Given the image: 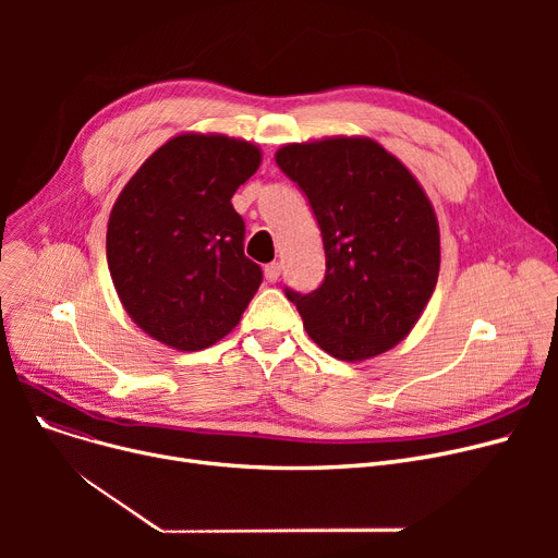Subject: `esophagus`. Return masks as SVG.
Here are the masks:
<instances>
[{
  "label": "esophagus",
  "mask_w": 558,
  "mask_h": 558,
  "mask_svg": "<svg viewBox=\"0 0 558 558\" xmlns=\"http://www.w3.org/2000/svg\"><path fill=\"white\" fill-rule=\"evenodd\" d=\"M264 278H267V282H276L280 278V264L278 262H271L264 267Z\"/></svg>",
  "instance_id": "esophagus-1"
}]
</instances>
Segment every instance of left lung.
Masks as SVG:
<instances>
[{
  "instance_id": "obj_1",
  "label": "left lung",
  "mask_w": 558,
  "mask_h": 558,
  "mask_svg": "<svg viewBox=\"0 0 558 558\" xmlns=\"http://www.w3.org/2000/svg\"><path fill=\"white\" fill-rule=\"evenodd\" d=\"M276 162L305 192L326 248L318 289H284L310 339L343 362L387 353L418 324L441 267L425 190L383 144L360 135L284 144Z\"/></svg>"
}]
</instances>
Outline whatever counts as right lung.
<instances>
[{
	"label": "right lung",
	"mask_w": 558,
	"mask_h": 558,
	"mask_svg": "<svg viewBox=\"0 0 558 558\" xmlns=\"http://www.w3.org/2000/svg\"><path fill=\"white\" fill-rule=\"evenodd\" d=\"M259 162L253 142L181 133L117 196L108 269L126 314L151 339L194 353L240 324L262 269L244 255V219L230 198Z\"/></svg>",
	"instance_id": "obj_1"
}]
</instances>
